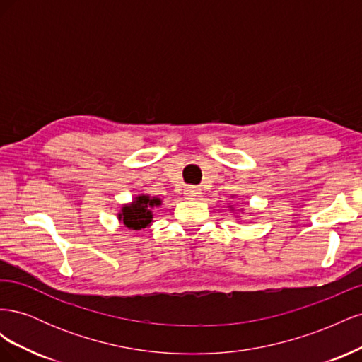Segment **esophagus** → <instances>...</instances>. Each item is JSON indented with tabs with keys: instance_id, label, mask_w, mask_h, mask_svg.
Instances as JSON below:
<instances>
[{
	"instance_id": "esophagus-1",
	"label": "esophagus",
	"mask_w": 362,
	"mask_h": 362,
	"mask_svg": "<svg viewBox=\"0 0 362 362\" xmlns=\"http://www.w3.org/2000/svg\"><path fill=\"white\" fill-rule=\"evenodd\" d=\"M184 196L187 199H198L201 196V189L196 187V185H187V187L184 189Z\"/></svg>"
}]
</instances>
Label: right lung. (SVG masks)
<instances>
[{
	"label": "right lung",
	"instance_id": "obj_1",
	"mask_svg": "<svg viewBox=\"0 0 362 362\" xmlns=\"http://www.w3.org/2000/svg\"><path fill=\"white\" fill-rule=\"evenodd\" d=\"M160 204L161 201L157 198L151 199L149 196H139L129 206L122 208V213L119 214V217L122 218L125 226L139 231V229L146 228L152 222L151 208L158 206Z\"/></svg>",
	"mask_w": 362,
	"mask_h": 362
}]
</instances>
